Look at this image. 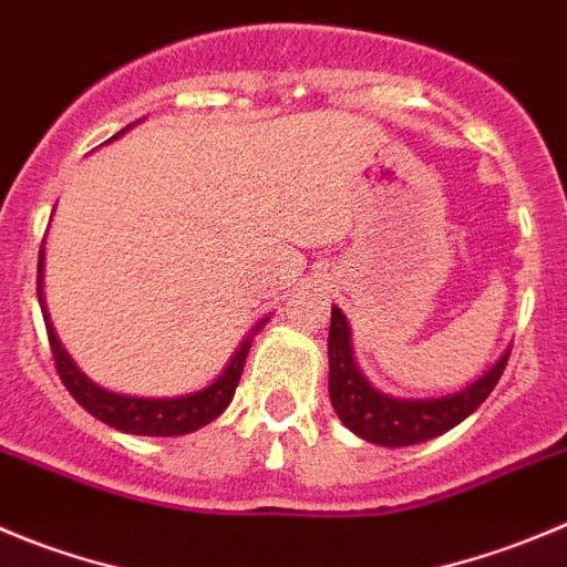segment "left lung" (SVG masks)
Returning <instances> with one entry per match:
<instances>
[{"label": "left lung", "mask_w": 567, "mask_h": 567, "mask_svg": "<svg viewBox=\"0 0 567 567\" xmlns=\"http://www.w3.org/2000/svg\"><path fill=\"white\" fill-rule=\"evenodd\" d=\"M327 352H330V400L338 420L355 436L383 444V447H409V444L427 442L456 427L489 396L509 361V349H506L478 380L453 394H383L369 383L367 374L358 367L355 349H352V327L341 308H332Z\"/></svg>", "instance_id": "left-lung-1"}]
</instances>
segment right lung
Segmentation results:
<instances>
[{"instance_id": "add662e5", "label": "right lung", "mask_w": 567, "mask_h": 567, "mask_svg": "<svg viewBox=\"0 0 567 567\" xmlns=\"http://www.w3.org/2000/svg\"><path fill=\"white\" fill-rule=\"evenodd\" d=\"M134 128V123L125 125L120 134L111 136L109 142L120 140L125 131ZM39 305L41 313H44L47 336H50V349L52 358H55V369L61 374L63 385L75 403H81L94 420L105 422V425L116 427L123 433H134V436H184V433H193L198 427L209 425L212 420H218L226 409H229L231 396H235L237 383H240L243 367H246V355L251 349L254 336H257L262 327H266L268 316L262 321L251 327L246 338L240 341V347L235 349V355L229 358L224 372L212 380L206 389L189 391L182 396H131V394H116V391L103 389V385L94 383L92 378L81 372L72 355L63 349L61 338L55 336V327H52L50 313H47L44 305V248L39 254Z\"/></svg>"}]
</instances>
